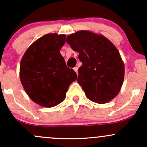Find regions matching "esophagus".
<instances>
[{"instance_id": "obj_1", "label": "esophagus", "mask_w": 147, "mask_h": 147, "mask_svg": "<svg viewBox=\"0 0 147 147\" xmlns=\"http://www.w3.org/2000/svg\"><path fill=\"white\" fill-rule=\"evenodd\" d=\"M74 70L76 72V73L78 74V68L77 67H75V68H74Z\"/></svg>"}]
</instances>
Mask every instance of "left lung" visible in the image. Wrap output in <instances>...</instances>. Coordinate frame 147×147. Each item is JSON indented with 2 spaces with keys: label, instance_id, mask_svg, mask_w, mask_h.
<instances>
[{
  "label": "left lung",
  "instance_id": "obj_1",
  "mask_svg": "<svg viewBox=\"0 0 147 147\" xmlns=\"http://www.w3.org/2000/svg\"><path fill=\"white\" fill-rule=\"evenodd\" d=\"M66 42L79 52L82 65L77 82L87 98L98 104L114 99L124 82V65L113 43L103 35L87 30L71 34Z\"/></svg>",
  "mask_w": 147,
  "mask_h": 147
}]
</instances>
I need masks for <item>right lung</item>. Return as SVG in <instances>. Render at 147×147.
Segmentation results:
<instances>
[{"label": "right lung", "instance_id": "right-lung-1", "mask_svg": "<svg viewBox=\"0 0 147 147\" xmlns=\"http://www.w3.org/2000/svg\"><path fill=\"white\" fill-rule=\"evenodd\" d=\"M65 34H47L27 49L20 63V79L30 98L38 105L51 108L60 104L77 75L66 66L60 53Z\"/></svg>", "mask_w": 147, "mask_h": 147}]
</instances>
